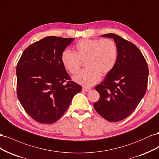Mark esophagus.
Instances as JSON below:
<instances>
[{
  "label": "esophagus",
  "instance_id": "1",
  "mask_svg": "<svg viewBox=\"0 0 159 159\" xmlns=\"http://www.w3.org/2000/svg\"><path fill=\"white\" fill-rule=\"evenodd\" d=\"M82 89H83L84 91H86V92H89V91H91V89H90V88H85V87H84V88H82Z\"/></svg>",
  "mask_w": 159,
  "mask_h": 159
}]
</instances>
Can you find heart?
Wrapping results in <instances>:
<instances>
[{
  "label": "heart",
  "mask_w": 159,
  "mask_h": 159,
  "mask_svg": "<svg viewBox=\"0 0 159 159\" xmlns=\"http://www.w3.org/2000/svg\"><path fill=\"white\" fill-rule=\"evenodd\" d=\"M119 52L111 39L84 38L74 46V52L64 50L61 52V61L64 68L71 74L78 73L81 61H85L86 69L74 77V80L81 85L89 87L98 83L101 75H105L115 68Z\"/></svg>",
  "instance_id": "heart-1"
}]
</instances>
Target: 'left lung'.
<instances>
[{"label": "left lung", "instance_id": "left-lung-1", "mask_svg": "<svg viewBox=\"0 0 159 159\" xmlns=\"http://www.w3.org/2000/svg\"><path fill=\"white\" fill-rule=\"evenodd\" d=\"M102 36L113 38L119 56L113 70L95 86L100 98L93 106L104 119L117 122L129 117L145 95L148 68L142 53L133 43L115 34Z\"/></svg>", "mask_w": 159, "mask_h": 159}]
</instances>
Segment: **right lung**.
<instances>
[{
    "label": "right lung",
    "mask_w": 159,
    "mask_h": 159,
    "mask_svg": "<svg viewBox=\"0 0 159 159\" xmlns=\"http://www.w3.org/2000/svg\"><path fill=\"white\" fill-rule=\"evenodd\" d=\"M74 38L47 36L23 52L16 66L17 95L23 108L36 121H57L81 87L70 79L61 54ZM70 81L67 84L64 82Z\"/></svg>",
    "instance_id": "1"
}]
</instances>
